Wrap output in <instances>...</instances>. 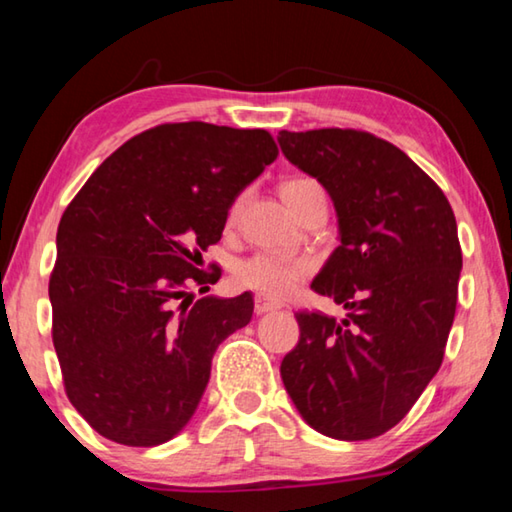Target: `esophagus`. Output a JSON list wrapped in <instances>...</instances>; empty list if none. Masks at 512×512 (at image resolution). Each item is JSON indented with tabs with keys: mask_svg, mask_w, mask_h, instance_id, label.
I'll return each instance as SVG.
<instances>
[{
	"mask_svg": "<svg viewBox=\"0 0 512 512\" xmlns=\"http://www.w3.org/2000/svg\"><path fill=\"white\" fill-rule=\"evenodd\" d=\"M275 309H280V305H277V302H273V300H268V298H262V296H255V314H268V311H275Z\"/></svg>",
	"mask_w": 512,
	"mask_h": 512,
	"instance_id": "esophagus-1",
	"label": "esophagus"
}]
</instances>
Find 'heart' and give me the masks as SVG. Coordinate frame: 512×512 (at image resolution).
<instances>
[{
  "label": "heart",
  "mask_w": 512,
  "mask_h": 512,
  "mask_svg": "<svg viewBox=\"0 0 512 512\" xmlns=\"http://www.w3.org/2000/svg\"><path fill=\"white\" fill-rule=\"evenodd\" d=\"M318 187L314 180L298 178L289 180L287 185L282 187V196L302 192V189ZM232 210V214L237 212ZM314 264L305 257H282L275 253H255L235 266L232 271V284L237 289L244 291H255L257 296L268 298V300H282L287 298L289 293L296 289V284L309 277Z\"/></svg>",
  "instance_id": "heart-1"
}]
</instances>
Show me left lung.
<instances>
[{"instance_id":"obj_1","label":"left lung","mask_w":512,"mask_h":512,"mask_svg":"<svg viewBox=\"0 0 512 512\" xmlns=\"http://www.w3.org/2000/svg\"><path fill=\"white\" fill-rule=\"evenodd\" d=\"M277 142L332 198L341 246L311 289L348 309L343 320L298 311L284 388L323 436L377 438L443 363L463 268L452 205L409 155L370 133L280 131Z\"/></svg>"}]
</instances>
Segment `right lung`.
Returning a JSON list of instances; mask_svg holds the SVG:
<instances>
[{"mask_svg":"<svg viewBox=\"0 0 512 512\" xmlns=\"http://www.w3.org/2000/svg\"><path fill=\"white\" fill-rule=\"evenodd\" d=\"M277 158L262 128L162 124L101 162L60 219L49 277L65 393L103 438L171 440L192 420L212 357L253 318V296H205L235 198Z\"/></svg>","mask_w":512,"mask_h":512,"instance_id":"obj_1","label":"right lung"}]
</instances>
